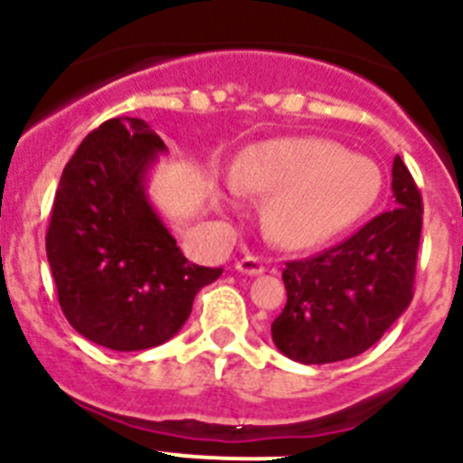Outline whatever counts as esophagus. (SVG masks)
Instances as JSON below:
<instances>
[{"label":"esophagus","mask_w":463,"mask_h":463,"mask_svg":"<svg viewBox=\"0 0 463 463\" xmlns=\"http://www.w3.org/2000/svg\"><path fill=\"white\" fill-rule=\"evenodd\" d=\"M235 269L240 270V273H244V275H260V273H264V261H261L260 258H253V255H246L244 260H240L235 264Z\"/></svg>","instance_id":"1"}]
</instances>
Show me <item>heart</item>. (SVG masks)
Listing matches in <instances>:
<instances>
[{
	"label": "heart",
	"instance_id": "heart-1",
	"mask_svg": "<svg viewBox=\"0 0 463 463\" xmlns=\"http://www.w3.org/2000/svg\"><path fill=\"white\" fill-rule=\"evenodd\" d=\"M376 161L318 137L273 138L253 145L232 167L217 199L237 205L244 193L270 194L264 228L284 249L326 244L361 222L378 202Z\"/></svg>",
	"mask_w": 463,
	"mask_h": 463
}]
</instances>
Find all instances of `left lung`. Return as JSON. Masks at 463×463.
I'll return each instance as SVG.
<instances>
[{"label": "left lung", "instance_id": "1", "mask_svg": "<svg viewBox=\"0 0 463 463\" xmlns=\"http://www.w3.org/2000/svg\"><path fill=\"white\" fill-rule=\"evenodd\" d=\"M396 208L378 214L343 244L287 261V307L270 325L284 356L305 365L354 358L394 325L412 300L423 203L412 175L394 156Z\"/></svg>", "mask_w": 463, "mask_h": 463}]
</instances>
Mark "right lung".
I'll list each match as a JSON object with an SVG mask.
<instances>
[{"mask_svg": "<svg viewBox=\"0 0 463 463\" xmlns=\"http://www.w3.org/2000/svg\"><path fill=\"white\" fill-rule=\"evenodd\" d=\"M165 143L141 118L93 129L64 165L46 258L69 325L100 347L163 345L223 269L190 264L147 197Z\"/></svg>", "mask_w": 463, "mask_h": 463, "instance_id": "right-lung-1", "label": "right lung"}]
</instances>
